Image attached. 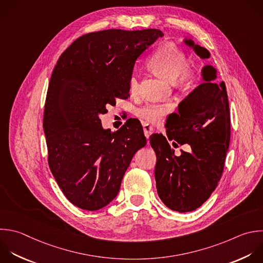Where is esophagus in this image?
Instances as JSON below:
<instances>
[{"label": "esophagus", "instance_id": "obj_1", "mask_svg": "<svg viewBox=\"0 0 263 263\" xmlns=\"http://www.w3.org/2000/svg\"><path fill=\"white\" fill-rule=\"evenodd\" d=\"M143 128H144V134H145V137L147 138V139H149V137H150V135L154 132V129H153V127L152 126H150L149 124H147V123H143Z\"/></svg>", "mask_w": 263, "mask_h": 263}]
</instances>
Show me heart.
<instances>
[{"instance_id": "1", "label": "heart", "mask_w": 263, "mask_h": 263, "mask_svg": "<svg viewBox=\"0 0 263 263\" xmlns=\"http://www.w3.org/2000/svg\"><path fill=\"white\" fill-rule=\"evenodd\" d=\"M188 60L182 49L173 43L160 46L148 61V67L174 85L188 88L194 83L193 70L187 65ZM139 78L132 75L128 88L132 93L139 91ZM172 108L171 104H147L136 110V114L146 122L158 123L163 120Z\"/></svg>"}]
</instances>
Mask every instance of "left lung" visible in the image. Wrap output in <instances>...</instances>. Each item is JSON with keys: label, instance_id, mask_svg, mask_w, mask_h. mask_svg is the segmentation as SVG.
Segmentation results:
<instances>
[{"label": "left lung", "instance_id": "1", "mask_svg": "<svg viewBox=\"0 0 263 263\" xmlns=\"http://www.w3.org/2000/svg\"><path fill=\"white\" fill-rule=\"evenodd\" d=\"M202 60L210 52L184 40ZM202 83L168 115L166 136L154 134L150 144L156 154L155 181L162 202L173 211L186 213L199 208L212 194L222 176L230 141V113L226 86L217 81V70L206 65ZM173 145L189 143L190 153L176 157Z\"/></svg>", "mask_w": 263, "mask_h": 263}]
</instances>
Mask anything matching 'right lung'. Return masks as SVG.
<instances>
[{
    "label": "right lung",
    "mask_w": 263,
    "mask_h": 263,
    "mask_svg": "<svg viewBox=\"0 0 263 263\" xmlns=\"http://www.w3.org/2000/svg\"><path fill=\"white\" fill-rule=\"evenodd\" d=\"M163 33L105 30L76 39L60 57L45 102L43 128L50 171L76 206L97 211L118 194L135 153L147 143L142 125L130 121L104 129L101 114L129 97L137 59Z\"/></svg>",
    "instance_id": "add662e5"
}]
</instances>
